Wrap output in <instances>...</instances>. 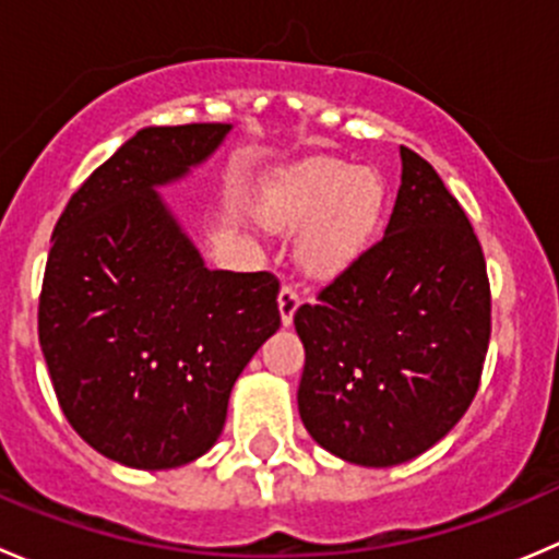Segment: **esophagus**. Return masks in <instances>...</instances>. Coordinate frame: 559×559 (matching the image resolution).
Listing matches in <instances>:
<instances>
[{
    "instance_id": "esophagus-1",
    "label": "esophagus",
    "mask_w": 559,
    "mask_h": 559,
    "mask_svg": "<svg viewBox=\"0 0 559 559\" xmlns=\"http://www.w3.org/2000/svg\"><path fill=\"white\" fill-rule=\"evenodd\" d=\"M300 302H302L300 289H297L295 284H284V289H281V295H278V311H281V321H284V326L292 324V319H295V311L300 308Z\"/></svg>"
}]
</instances>
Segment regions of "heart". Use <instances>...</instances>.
<instances>
[{"label":"heart","instance_id":"1","mask_svg":"<svg viewBox=\"0 0 559 559\" xmlns=\"http://www.w3.org/2000/svg\"><path fill=\"white\" fill-rule=\"evenodd\" d=\"M386 186L373 170L316 159L281 173L264 189L259 216L270 229L306 227L300 264L311 275H335L368 248L384 216Z\"/></svg>","mask_w":559,"mask_h":559}]
</instances>
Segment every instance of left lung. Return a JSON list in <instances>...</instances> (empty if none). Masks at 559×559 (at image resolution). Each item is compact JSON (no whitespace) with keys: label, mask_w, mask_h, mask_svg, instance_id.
<instances>
[{"label":"left lung","mask_w":559,"mask_h":559,"mask_svg":"<svg viewBox=\"0 0 559 559\" xmlns=\"http://www.w3.org/2000/svg\"><path fill=\"white\" fill-rule=\"evenodd\" d=\"M403 175L379 243L297 308L306 346L297 405L319 447L365 467L408 462L476 397L492 330L487 262L430 162Z\"/></svg>","instance_id":"1"}]
</instances>
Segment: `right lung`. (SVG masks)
<instances>
[{
	"label": "right lung",
	"mask_w": 559,
	"mask_h": 559,
	"mask_svg": "<svg viewBox=\"0 0 559 559\" xmlns=\"http://www.w3.org/2000/svg\"><path fill=\"white\" fill-rule=\"evenodd\" d=\"M229 129H140L56 222L37 313L50 384L72 430L127 467L205 454L235 381L281 326L278 278L207 270L156 191Z\"/></svg>",
	"instance_id": "add662e5"
}]
</instances>
